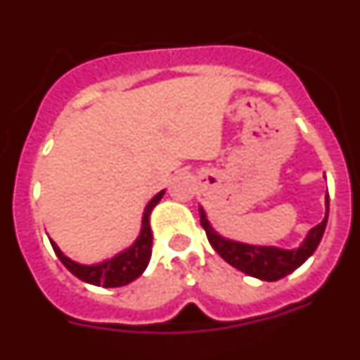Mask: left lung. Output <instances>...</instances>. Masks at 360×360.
<instances>
[{
	"mask_svg": "<svg viewBox=\"0 0 360 360\" xmlns=\"http://www.w3.org/2000/svg\"><path fill=\"white\" fill-rule=\"evenodd\" d=\"M324 205H326V212H324L323 221L310 229L301 245L295 249H281V247H274V245L241 243V241L221 236L211 225L207 212L202 205H200V221L207 232V240L212 245V249L224 257L229 265L241 270L245 274L252 276V278L262 279V281H278V279L285 278L295 269H299L311 254L316 252L317 245L324 234V229H326V221H328V193L324 196Z\"/></svg>",
	"mask_w": 360,
	"mask_h": 360,
	"instance_id": "left-lung-1",
	"label": "left lung"
}]
</instances>
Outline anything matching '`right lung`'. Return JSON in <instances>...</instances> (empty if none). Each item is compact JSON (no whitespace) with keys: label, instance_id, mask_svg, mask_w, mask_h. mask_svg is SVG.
Returning a JSON list of instances; mask_svg holds the SVG:
<instances>
[{"label":"right lung","instance_id":"add662e5","mask_svg":"<svg viewBox=\"0 0 360 360\" xmlns=\"http://www.w3.org/2000/svg\"><path fill=\"white\" fill-rule=\"evenodd\" d=\"M164 193L165 189L160 191L158 195H155L148 202L144 212H142L141 234L136 236V240L129 245L128 249L120 250L119 254H115L113 257H108L104 262L84 265V263L73 262L72 257L66 256V254L57 247L56 241L50 240L57 257L61 259L63 265H65L75 278H79L84 283H90V285H95V287L115 288L124 287V285L135 281L139 276H142V272H144L146 266H148L149 263V257H151L153 232L151 225H149V216H151L153 209L157 207V203L160 202Z\"/></svg>","mask_w":360,"mask_h":360}]
</instances>
